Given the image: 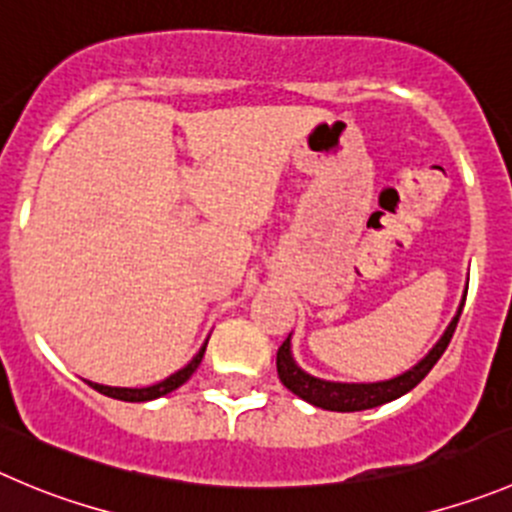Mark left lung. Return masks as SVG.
I'll return each instance as SVG.
<instances>
[{
  "label": "left lung",
  "mask_w": 512,
  "mask_h": 512,
  "mask_svg": "<svg viewBox=\"0 0 512 512\" xmlns=\"http://www.w3.org/2000/svg\"><path fill=\"white\" fill-rule=\"evenodd\" d=\"M465 294H462L460 306H457L455 316L447 324V329L442 332V337L437 339L435 347L415 364L407 372L397 374V377L379 379V382H332V379H321L314 374L304 372V369L296 364L294 354H291V334L286 337V342L281 344L279 352H276V369H279V379L289 392H294L296 397H301L309 405L321 407V410L329 412H362L372 410V407L387 405L392 399L402 397L410 389H415L422 379L427 377L432 367L437 364V359L442 357V352L450 344L452 334H455V326L460 321L462 306H465Z\"/></svg>",
  "instance_id": "left-lung-1"
}]
</instances>
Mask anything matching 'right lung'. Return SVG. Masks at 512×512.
<instances>
[{"label":"right lung","mask_w":512,"mask_h":512,"mask_svg":"<svg viewBox=\"0 0 512 512\" xmlns=\"http://www.w3.org/2000/svg\"><path fill=\"white\" fill-rule=\"evenodd\" d=\"M206 344H208V339L203 342V347L198 349V354L186 364V367L178 369V372H173L170 377L160 379V382L150 384V387H107V384H97V382H87V384H90L92 389H97L100 394H105V397L123 399V402H150V399L163 397V394L173 392V389H178L180 384H186L188 379H191V374L196 372L198 364H201V359H203V354H206Z\"/></svg>","instance_id":"1"}]
</instances>
